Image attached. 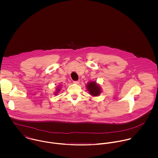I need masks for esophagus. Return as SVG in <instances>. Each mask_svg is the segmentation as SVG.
<instances>
[{
    "instance_id": "esophagus-1",
    "label": "esophagus",
    "mask_w": 158,
    "mask_h": 158,
    "mask_svg": "<svg viewBox=\"0 0 158 158\" xmlns=\"http://www.w3.org/2000/svg\"><path fill=\"white\" fill-rule=\"evenodd\" d=\"M73 83L78 85V84L80 83V81H73Z\"/></svg>"
}]
</instances>
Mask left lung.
Here are the masks:
<instances>
[{
  "instance_id": "obj_1",
  "label": "left lung",
  "mask_w": 158,
  "mask_h": 158,
  "mask_svg": "<svg viewBox=\"0 0 158 158\" xmlns=\"http://www.w3.org/2000/svg\"><path fill=\"white\" fill-rule=\"evenodd\" d=\"M86 88L87 90L89 92V94L93 97H97L100 95L102 92V89L100 85L95 81L88 82L86 85Z\"/></svg>"
}]
</instances>
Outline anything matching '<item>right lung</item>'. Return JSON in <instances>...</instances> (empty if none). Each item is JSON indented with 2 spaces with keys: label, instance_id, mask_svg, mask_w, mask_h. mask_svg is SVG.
Instances as JSON below:
<instances>
[{
  "label": "right lung",
  "instance_id": "obj_1",
  "mask_svg": "<svg viewBox=\"0 0 158 158\" xmlns=\"http://www.w3.org/2000/svg\"><path fill=\"white\" fill-rule=\"evenodd\" d=\"M61 88H62V86H61V85L57 86V88H56V90L53 92L54 95H58V93L60 92V90L61 89Z\"/></svg>",
  "mask_w": 158,
  "mask_h": 158
}]
</instances>
